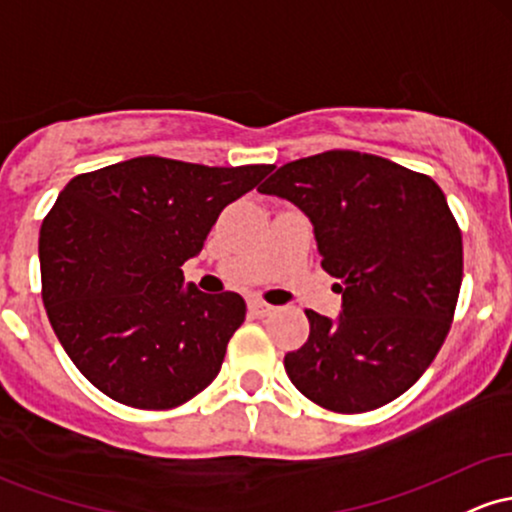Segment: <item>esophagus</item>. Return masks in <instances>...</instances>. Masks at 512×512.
Instances as JSON below:
<instances>
[{
	"label": "esophagus",
	"mask_w": 512,
	"mask_h": 512,
	"mask_svg": "<svg viewBox=\"0 0 512 512\" xmlns=\"http://www.w3.org/2000/svg\"><path fill=\"white\" fill-rule=\"evenodd\" d=\"M247 308H250V313H252V316H260V318H265V316H272V313H274V306H269V303L260 301V299H252V301H247Z\"/></svg>",
	"instance_id": "esophagus-1"
}]
</instances>
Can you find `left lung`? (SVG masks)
I'll list each match as a JSON object with an SVG mask.
<instances>
[{"label": "left lung", "instance_id": "left-lung-1", "mask_svg": "<svg viewBox=\"0 0 512 512\" xmlns=\"http://www.w3.org/2000/svg\"><path fill=\"white\" fill-rule=\"evenodd\" d=\"M257 192L313 223L338 318L306 311L311 333L284 357L291 384L335 413H364L408 391L445 342L462 286V233L428 174L357 150L286 162Z\"/></svg>", "mask_w": 512, "mask_h": 512}]
</instances>
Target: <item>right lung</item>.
<instances>
[{
	"instance_id": "right-lung-1",
	"label": "right lung",
	"mask_w": 512,
	"mask_h": 512,
	"mask_svg": "<svg viewBox=\"0 0 512 512\" xmlns=\"http://www.w3.org/2000/svg\"><path fill=\"white\" fill-rule=\"evenodd\" d=\"M272 165L133 157L67 182L38 238L43 303L67 357L123 406L165 411L221 372L243 296L184 286L218 213Z\"/></svg>"
}]
</instances>
